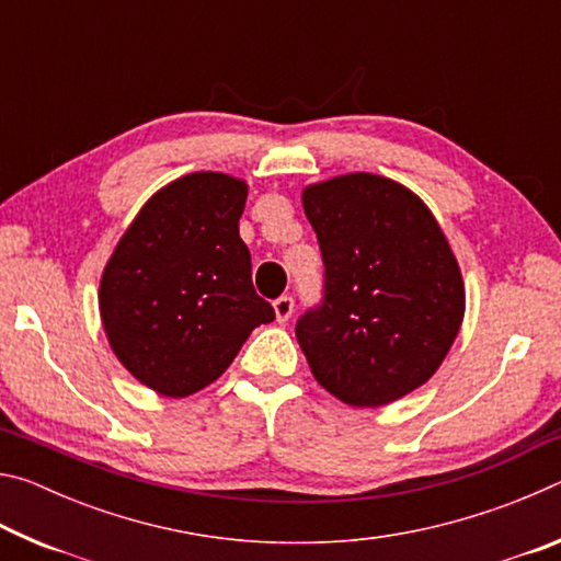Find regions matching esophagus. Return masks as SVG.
I'll return each mask as SVG.
<instances>
[{
  "instance_id": "34e87169",
  "label": "esophagus",
  "mask_w": 561,
  "mask_h": 561,
  "mask_svg": "<svg viewBox=\"0 0 561 561\" xmlns=\"http://www.w3.org/2000/svg\"><path fill=\"white\" fill-rule=\"evenodd\" d=\"M291 311H294V299L291 297H279L277 301H274V317H277L279 324L289 321Z\"/></svg>"
}]
</instances>
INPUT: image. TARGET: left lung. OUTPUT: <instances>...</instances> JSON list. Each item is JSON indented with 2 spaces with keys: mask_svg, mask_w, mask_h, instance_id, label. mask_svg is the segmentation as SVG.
Masks as SVG:
<instances>
[{
  "mask_svg": "<svg viewBox=\"0 0 561 561\" xmlns=\"http://www.w3.org/2000/svg\"><path fill=\"white\" fill-rule=\"evenodd\" d=\"M301 205L324 257V301L297 321L319 386L378 408L438 371L465 317L450 242L421 197L391 178L346 173L307 185Z\"/></svg>",
  "mask_w": 561,
  "mask_h": 561,
  "instance_id": "8db88e82",
  "label": "left lung"
}]
</instances>
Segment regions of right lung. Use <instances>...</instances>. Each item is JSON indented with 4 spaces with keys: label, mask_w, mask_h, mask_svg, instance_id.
<instances>
[{
    "label": "right lung",
    "mask_w": 561,
    "mask_h": 561,
    "mask_svg": "<svg viewBox=\"0 0 561 561\" xmlns=\"http://www.w3.org/2000/svg\"><path fill=\"white\" fill-rule=\"evenodd\" d=\"M242 178L201 170L160 187L111 252L99 309L123 368L165 398L217 381L274 309L252 287Z\"/></svg>",
    "instance_id": "add662e5"
}]
</instances>
